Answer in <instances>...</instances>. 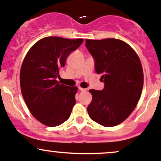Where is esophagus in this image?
<instances>
[{
	"label": "esophagus",
	"mask_w": 161,
	"mask_h": 161,
	"mask_svg": "<svg viewBox=\"0 0 161 161\" xmlns=\"http://www.w3.org/2000/svg\"><path fill=\"white\" fill-rule=\"evenodd\" d=\"M79 89L80 91H82V92H83V91H86V89H84V88L80 87V86H79Z\"/></svg>",
	"instance_id": "esophagus-1"
}]
</instances>
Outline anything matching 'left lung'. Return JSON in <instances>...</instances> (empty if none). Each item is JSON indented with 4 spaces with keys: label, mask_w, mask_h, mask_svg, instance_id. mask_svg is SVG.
Here are the masks:
<instances>
[{
    "label": "left lung",
    "mask_w": 161,
    "mask_h": 161,
    "mask_svg": "<svg viewBox=\"0 0 161 161\" xmlns=\"http://www.w3.org/2000/svg\"><path fill=\"white\" fill-rule=\"evenodd\" d=\"M86 46L105 83L102 91L89 90L92 99L87 107L89 116L103 126L119 125L134 110L141 96L143 72L140 58L127 43L116 38L86 39Z\"/></svg>",
    "instance_id": "8db88e82"
}]
</instances>
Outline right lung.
<instances>
[{
	"instance_id": "right-lung-1",
	"label": "right lung",
	"mask_w": 161,
	"mask_h": 161,
	"mask_svg": "<svg viewBox=\"0 0 161 161\" xmlns=\"http://www.w3.org/2000/svg\"><path fill=\"white\" fill-rule=\"evenodd\" d=\"M83 39L45 37L25 55L20 72V86L25 103L34 117L48 126H56L69 118L78 88L57 81L59 69Z\"/></svg>"
}]
</instances>
